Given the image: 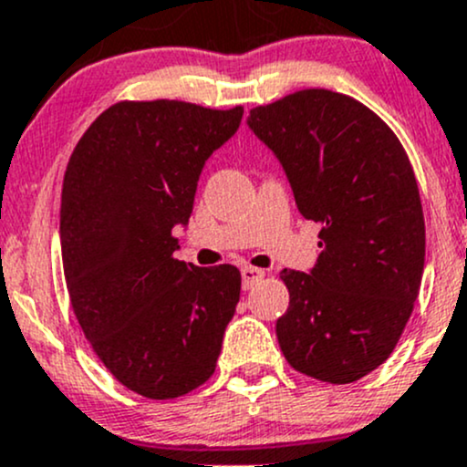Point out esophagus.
Segmentation results:
<instances>
[{
  "mask_svg": "<svg viewBox=\"0 0 467 467\" xmlns=\"http://www.w3.org/2000/svg\"><path fill=\"white\" fill-rule=\"evenodd\" d=\"M264 275H265L264 270L253 268V265H245V268H242V281H244V288H245V290L253 288V285L257 284V281L264 279Z\"/></svg>",
  "mask_w": 467,
  "mask_h": 467,
  "instance_id": "1",
  "label": "esophagus"
}]
</instances>
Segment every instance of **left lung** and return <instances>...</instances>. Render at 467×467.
Segmentation results:
<instances>
[{
	"label": "left lung",
	"instance_id": "1",
	"mask_svg": "<svg viewBox=\"0 0 467 467\" xmlns=\"http://www.w3.org/2000/svg\"><path fill=\"white\" fill-rule=\"evenodd\" d=\"M248 128L279 159L299 213L321 223L310 273L281 270V352L312 379L358 381L392 355L421 285L425 223L410 159L375 112L324 88L253 109Z\"/></svg>",
	"mask_w": 467,
	"mask_h": 467
}]
</instances>
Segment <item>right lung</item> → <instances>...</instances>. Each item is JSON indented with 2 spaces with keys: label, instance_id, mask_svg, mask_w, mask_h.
I'll list each match as a JSON object with an SVG mask.
<instances>
[{
  "label": "right lung",
  "instance_id": "1",
  "mask_svg": "<svg viewBox=\"0 0 467 467\" xmlns=\"http://www.w3.org/2000/svg\"><path fill=\"white\" fill-rule=\"evenodd\" d=\"M244 109L121 101L92 121L61 191V259L75 317L112 377L146 399L206 383L242 292L234 265L175 259L208 157Z\"/></svg>",
  "mask_w": 467,
  "mask_h": 467
}]
</instances>
